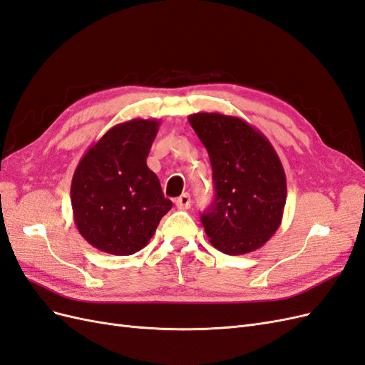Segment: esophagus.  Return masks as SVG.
Listing matches in <instances>:
<instances>
[{
  "mask_svg": "<svg viewBox=\"0 0 365 365\" xmlns=\"http://www.w3.org/2000/svg\"><path fill=\"white\" fill-rule=\"evenodd\" d=\"M175 204H176V207H178L180 210H187V208H190V205H192L190 195H189V193H182L180 197H176V200H175Z\"/></svg>",
  "mask_w": 365,
  "mask_h": 365,
  "instance_id": "34e87169",
  "label": "esophagus"
}]
</instances>
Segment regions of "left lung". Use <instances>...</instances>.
Here are the masks:
<instances>
[{
    "instance_id": "1",
    "label": "left lung",
    "mask_w": 365,
    "mask_h": 365,
    "mask_svg": "<svg viewBox=\"0 0 365 365\" xmlns=\"http://www.w3.org/2000/svg\"><path fill=\"white\" fill-rule=\"evenodd\" d=\"M189 121L213 170L215 201L201 216L210 244L230 256L259 250L279 230L288 195L277 152L239 117L197 113Z\"/></svg>"
}]
</instances>
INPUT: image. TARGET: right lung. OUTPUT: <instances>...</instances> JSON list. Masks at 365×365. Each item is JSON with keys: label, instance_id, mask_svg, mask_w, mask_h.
<instances>
[{"label": "right lung", "instance_id": "1", "mask_svg": "<svg viewBox=\"0 0 365 365\" xmlns=\"http://www.w3.org/2000/svg\"><path fill=\"white\" fill-rule=\"evenodd\" d=\"M160 121L134 118L97 140L71 181L74 224L88 244L114 256L145 248L172 208L146 164Z\"/></svg>", "mask_w": 365, "mask_h": 365}]
</instances>
